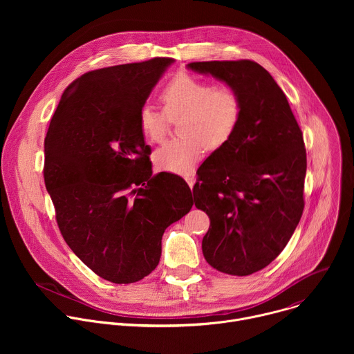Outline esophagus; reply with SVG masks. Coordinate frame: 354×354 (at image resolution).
I'll return each mask as SVG.
<instances>
[{
    "mask_svg": "<svg viewBox=\"0 0 354 354\" xmlns=\"http://www.w3.org/2000/svg\"><path fill=\"white\" fill-rule=\"evenodd\" d=\"M186 182H187L189 187H190V189H193V185H194V176H193V175L186 176Z\"/></svg>",
    "mask_w": 354,
    "mask_h": 354,
    "instance_id": "obj_1",
    "label": "esophagus"
}]
</instances>
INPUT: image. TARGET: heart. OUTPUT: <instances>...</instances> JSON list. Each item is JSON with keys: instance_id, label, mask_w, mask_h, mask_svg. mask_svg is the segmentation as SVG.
I'll list each match as a JSON object with an SVG mask.
<instances>
[{"instance_id": "heart-1", "label": "heart", "mask_w": 354, "mask_h": 354, "mask_svg": "<svg viewBox=\"0 0 354 354\" xmlns=\"http://www.w3.org/2000/svg\"><path fill=\"white\" fill-rule=\"evenodd\" d=\"M162 111L144 105L138 111V129L142 137L162 142L169 129V120L179 118L182 137L165 142L156 151L154 162L158 169L176 174H193L205 156L223 148L236 131L242 118V99L231 85H213L209 80L186 73L174 75L160 91Z\"/></svg>"}]
</instances>
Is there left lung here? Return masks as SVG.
Returning <instances> with one entry per match:
<instances>
[{"instance_id":"8db88e82","label":"left lung","mask_w":354,"mask_h":354,"mask_svg":"<svg viewBox=\"0 0 354 354\" xmlns=\"http://www.w3.org/2000/svg\"><path fill=\"white\" fill-rule=\"evenodd\" d=\"M187 67L234 86L242 118L232 138L197 171L194 206L210 228L201 241L207 263L248 276L272 263L304 210L307 151L288 100L252 60L197 62Z\"/></svg>"}]
</instances>
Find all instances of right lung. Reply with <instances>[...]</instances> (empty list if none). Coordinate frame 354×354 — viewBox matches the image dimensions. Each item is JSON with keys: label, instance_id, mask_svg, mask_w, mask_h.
<instances>
[{"label": "right lung", "instance_id": "1", "mask_svg": "<svg viewBox=\"0 0 354 354\" xmlns=\"http://www.w3.org/2000/svg\"><path fill=\"white\" fill-rule=\"evenodd\" d=\"M172 62L85 73L64 91L44 138L43 176L59 230L93 273L116 284L157 268L165 230L193 206L180 176H153L137 120Z\"/></svg>", "mask_w": 354, "mask_h": 354}]
</instances>
